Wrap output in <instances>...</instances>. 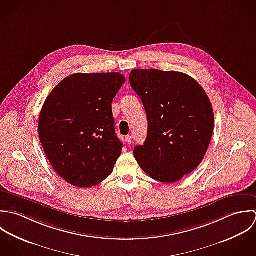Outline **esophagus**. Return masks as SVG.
<instances>
[{"mask_svg":"<svg viewBox=\"0 0 256 256\" xmlns=\"http://www.w3.org/2000/svg\"><path fill=\"white\" fill-rule=\"evenodd\" d=\"M126 140L128 144V146H130V144H132V138L130 136H126Z\"/></svg>","mask_w":256,"mask_h":256,"instance_id":"1","label":"esophagus"}]
</instances>
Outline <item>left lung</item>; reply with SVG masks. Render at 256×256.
Returning <instances> with one entry per match:
<instances>
[{
  "label": "left lung",
  "mask_w": 256,
  "mask_h": 256,
  "mask_svg": "<svg viewBox=\"0 0 256 256\" xmlns=\"http://www.w3.org/2000/svg\"><path fill=\"white\" fill-rule=\"evenodd\" d=\"M130 83L144 102L148 138L134 158L152 179L174 183L202 162L214 132L212 104L201 85L187 74L134 69Z\"/></svg>",
  "instance_id": "8db88e82"
}]
</instances>
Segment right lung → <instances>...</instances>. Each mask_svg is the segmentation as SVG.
I'll use <instances>...</instances> for the list:
<instances>
[{
	"instance_id": "add662e5",
	"label": "right lung",
	"mask_w": 256,
	"mask_h": 256,
	"mask_svg": "<svg viewBox=\"0 0 256 256\" xmlns=\"http://www.w3.org/2000/svg\"><path fill=\"white\" fill-rule=\"evenodd\" d=\"M124 82L118 72L75 73L44 104L38 120L42 146L69 184L89 188L112 174L124 146L116 134L112 102Z\"/></svg>"
}]
</instances>
